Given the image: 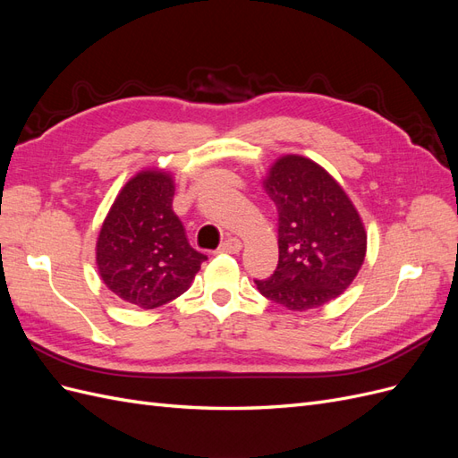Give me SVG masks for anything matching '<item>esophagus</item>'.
<instances>
[{
  "mask_svg": "<svg viewBox=\"0 0 458 458\" xmlns=\"http://www.w3.org/2000/svg\"><path fill=\"white\" fill-rule=\"evenodd\" d=\"M241 248H242V242L239 239L231 237V239H225L224 242H221L219 252H224V254H239Z\"/></svg>",
  "mask_w": 458,
  "mask_h": 458,
  "instance_id": "esophagus-1",
  "label": "esophagus"
}]
</instances>
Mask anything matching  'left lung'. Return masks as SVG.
Wrapping results in <instances>:
<instances>
[{
  "label": "left lung",
  "instance_id": "1",
  "mask_svg": "<svg viewBox=\"0 0 458 458\" xmlns=\"http://www.w3.org/2000/svg\"><path fill=\"white\" fill-rule=\"evenodd\" d=\"M279 214V263L256 281L267 300L306 311L340 296L361 269L367 234L348 195L321 165L288 155L263 182Z\"/></svg>",
  "mask_w": 458,
  "mask_h": 458
}]
</instances>
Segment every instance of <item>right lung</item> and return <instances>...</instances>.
<instances>
[{
	"label": "right lung",
	"mask_w": 458,
	"mask_h": 458,
	"mask_svg": "<svg viewBox=\"0 0 458 458\" xmlns=\"http://www.w3.org/2000/svg\"><path fill=\"white\" fill-rule=\"evenodd\" d=\"M174 179L141 172L120 191L97 241L103 283L123 301L152 310L182 296L208 259L172 210Z\"/></svg>",
	"instance_id": "1"
}]
</instances>
